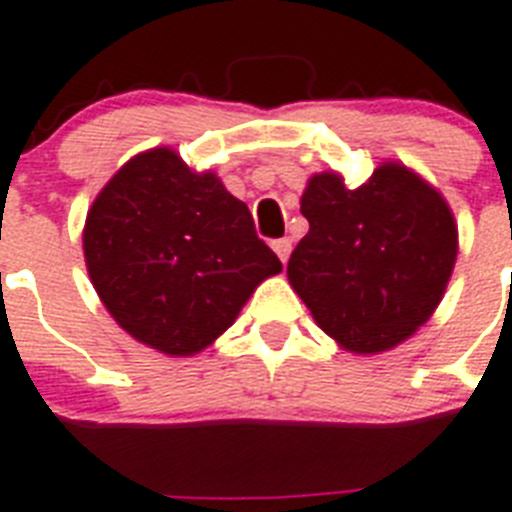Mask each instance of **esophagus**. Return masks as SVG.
Wrapping results in <instances>:
<instances>
[{
	"mask_svg": "<svg viewBox=\"0 0 512 512\" xmlns=\"http://www.w3.org/2000/svg\"><path fill=\"white\" fill-rule=\"evenodd\" d=\"M273 249H276V255L281 257V263H286L291 255V239H286V236H283V239H276V242H273Z\"/></svg>",
	"mask_w": 512,
	"mask_h": 512,
	"instance_id": "obj_1",
	"label": "esophagus"
}]
</instances>
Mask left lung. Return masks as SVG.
Masks as SVG:
<instances>
[{
    "instance_id": "obj_1",
    "label": "left lung",
    "mask_w": 512,
    "mask_h": 512,
    "mask_svg": "<svg viewBox=\"0 0 512 512\" xmlns=\"http://www.w3.org/2000/svg\"><path fill=\"white\" fill-rule=\"evenodd\" d=\"M309 231L286 276L343 349L380 354L432 317L453 273L458 226L445 197L403 163L349 190L336 171L307 182Z\"/></svg>"
}]
</instances>
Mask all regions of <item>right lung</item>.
<instances>
[{
  "label": "right lung",
  "mask_w": 512,
  "mask_h": 512,
  "mask_svg": "<svg viewBox=\"0 0 512 512\" xmlns=\"http://www.w3.org/2000/svg\"><path fill=\"white\" fill-rule=\"evenodd\" d=\"M83 252L109 315L169 356L210 346L283 268L247 205L171 148L137 153L111 176L85 218Z\"/></svg>",
  "instance_id": "1"
}]
</instances>
